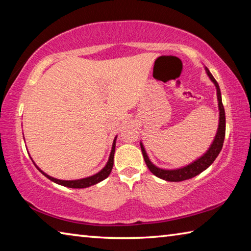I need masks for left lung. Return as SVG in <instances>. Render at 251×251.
I'll use <instances>...</instances> for the list:
<instances>
[{
	"label": "left lung",
	"mask_w": 251,
	"mask_h": 251,
	"mask_svg": "<svg viewBox=\"0 0 251 251\" xmlns=\"http://www.w3.org/2000/svg\"><path fill=\"white\" fill-rule=\"evenodd\" d=\"M206 72L208 76H209V78L212 80V83L215 84L216 88H217V97H218V106H219V126H218L217 135H216L214 143L211 144L210 148L208 150V151L205 155L201 156V158L197 159L196 161H194L193 164L188 165V166L182 167L179 169H173V171L160 169L158 167H156L155 165H152L151 163L150 158H148L145 150H144V146L141 144L144 159H145V163L147 165L148 169H150L155 176L161 178V179L167 180V181H182V180L189 179V178L197 176L198 174H201V172L205 171V169H207L212 163H214V160L217 158L220 151H222L223 145H224L225 134H226V116H225V109L222 101V94H220V88L217 80L214 78V76L211 75V73L207 67H206Z\"/></svg>",
	"instance_id": "1"
}]
</instances>
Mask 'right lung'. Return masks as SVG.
Returning <instances> with one entry per match:
<instances>
[{"instance_id":"obj_1","label":"right lung","mask_w":251,"mask_h":251,"mask_svg":"<svg viewBox=\"0 0 251 251\" xmlns=\"http://www.w3.org/2000/svg\"><path fill=\"white\" fill-rule=\"evenodd\" d=\"M115 143H116V137L114 139V143H113V147H112V152H110V156H109V159H108V163L106 166L101 169L100 173H97L96 175L94 176H91V177H87V178H83V179H77V180H61V179H56V178H53L49 175H46L45 173H43L41 171V169L37 167V169L43 174L45 177H48L49 179H50L54 182H56L58 185H62V186H65V187H70V188H86V187H90L97 184V182H100L101 180H104L105 178H107L109 176L110 172H112L113 169V165H114V154H115Z\"/></svg>"}]
</instances>
